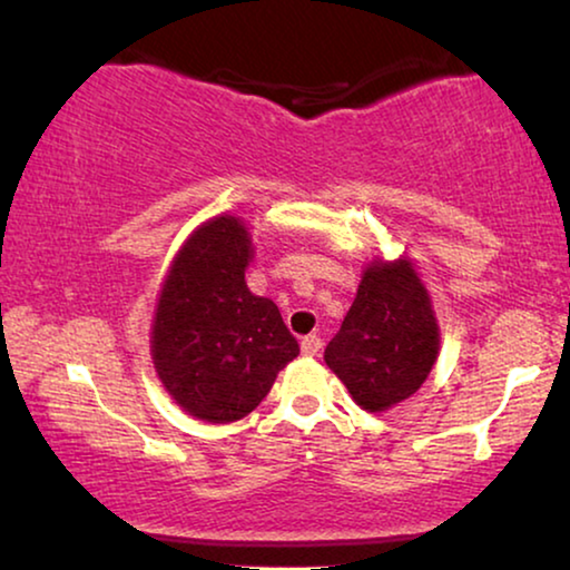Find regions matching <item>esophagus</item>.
<instances>
[{
	"instance_id": "34e87169",
	"label": "esophagus",
	"mask_w": 570,
	"mask_h": 570,
	"mask_svg": "<svg viewBox=\"0 0 570 570\" xmlns=\"http://www.w3.org/2000/svg\"><path fill=\"white\" fill-rule=\"evenodd\" d=\"M322 345H324V342H322V337H318V334H308V337H303L301 350H303V355L314 357V355H318Z\"/></svg>"
}]
</instances>
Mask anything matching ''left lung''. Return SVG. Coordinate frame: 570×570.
Returning <instances> with one entry per match:
<instances>
[{"label": "left lung", "mask_w": 570, "mask_h": 570, "mask_svg": "<svg viewBox=\"0 0 570 570\" xmlns=\"http://www.w3.org/2000/svg\"><path fill=\"white\" fill-rule=\"evenodd\" d=\"M441 330L423 279L407 256L373 259L324 361L368 412L392 410L423 386Z\"/></svg>", "instance_id": "8db88e82"}]
</instances>
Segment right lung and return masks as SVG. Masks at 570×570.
<instances>
[{
	"label": "right lung",
	"instance_id": "right-lung-1",
	"mask_svg": "<svg viewBox=\"0 0 570 570\" xmlns=\"http://www.w3.org/2000/svg\"><path fill=\"white\" fill-rule=\"evenodd\" d=\"M252 259L246 223L217 215L178 248L155 306V371L170 400L205 423L246 417L301 353L275 303L248 291Z\"/></svg>",
	"mask_w": 570,
	"mask_h": 570
}]
</instances>
